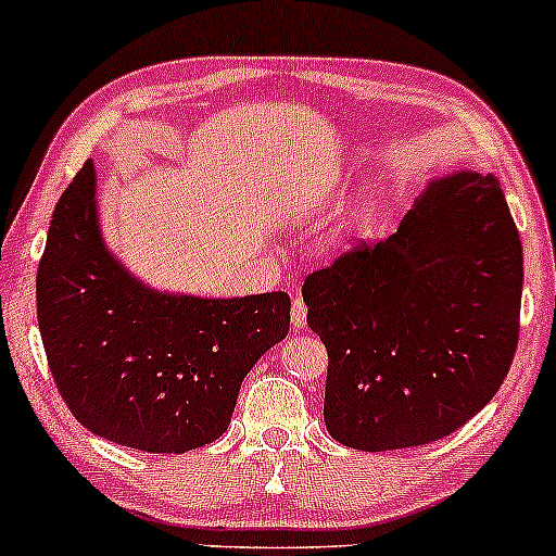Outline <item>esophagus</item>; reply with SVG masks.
<instances>
[{"instance_id":"esophagus-1","label":"esophagus","mask_w":556,"mask_h":556,"mask_svg":"<svg viewBox=\"0 0 556 556\" xmlns=\"http://www.w3.org/2000/svg\"><path fill=\"white\" fill-rule=\"evenodd\" d=\"M305 316H308V305L303 303V298H292V308H290L292 329L295 331L305 329Z\"/></svg>"}]
</instances>
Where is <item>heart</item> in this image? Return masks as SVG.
<instances>
[{"mask_svg": "<svg viewBox=\"0 0 556 556\" xmlns=\"http://www.w3.org/2000/svg\"><path fill=\"white\" fill-rule=\"evenodd\" d=\"M371 208H374V195L371 193L361 195L358 201H355V206L348 212V216H344V222H348L350 227L366 225L368 216H371Z\"/></svg>", "mask_w": 556, "mask_h": 556, "instance_id": "obj_1", "label": "heart"}]
</instances>
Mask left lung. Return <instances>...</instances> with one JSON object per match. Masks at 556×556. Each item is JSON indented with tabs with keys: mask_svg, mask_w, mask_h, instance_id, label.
Instances as JSON below:
<instances>
[{
	"mask_svg": "<svg viewBox=\"0 0 556 556\" xmlns=\"http://www.w3.org/2000/svg\"><path fill=\"white\" fill-rule=\"evenodd\" d=\"M522 245L494 175L437 177L397 232L305 277L329 353L324 424L363 452L457 431L494 397L520 337Z\"/></svg>",
	"mask_w": 556,
	"mask_h": 556,
	"instance_id": "left-lung-1",
	"label": "left lung"
}]
</instances>
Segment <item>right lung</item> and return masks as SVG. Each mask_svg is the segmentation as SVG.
<instances>
[{
	"label": "right lung",
	"instance_id": "add662e5",
	"mask_svg": "<svg viewBox=\"0 0 556 556\" xmlns=\"http://www.w3.org/2000/svg\"><path fill=\"white\" fill-rule=\"evenodd\" d=\"M54 384L96 437L188 452L227 431L242 379L290 329V295L190 298L151 290L106 251L93 162L56 201L36 277Z\"/></svg>",
	"mask_w": 556,
	"mask_h": 556
}]
</instances>
